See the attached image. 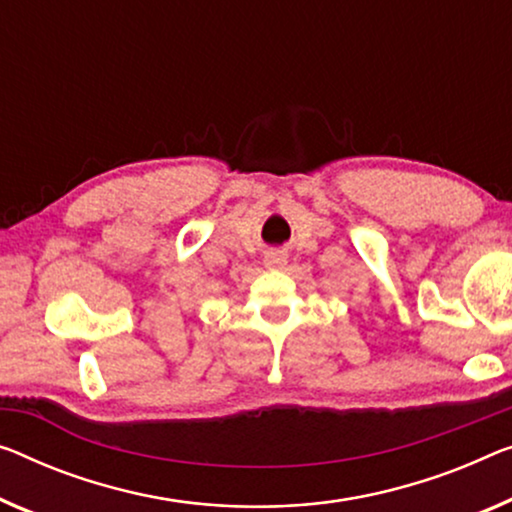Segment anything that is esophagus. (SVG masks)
Here are the masks:
<instances>
[{
    "instance_id": "esophagus-1",
    "label": "esophagus",
    "mask_w": 512,
    "mask_h": 512,
    "mask_svg": "<svg viewBox=\"0 0 512 512\" xmlns=\"http://www.w3.org/2000/svg\"><path fill=\"white\" fill-rule=\"evenodd\" d=\"M264 264L269 266V269H282V266L287 264V257L280 255V253H271V255H266Z\"/></svg>"
}]
</instances>
